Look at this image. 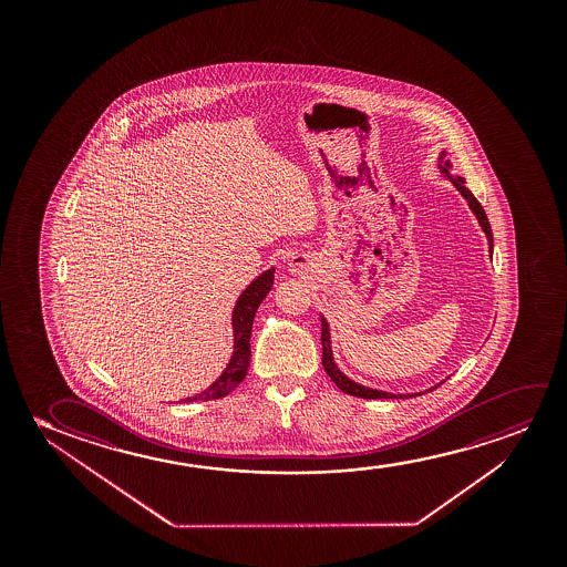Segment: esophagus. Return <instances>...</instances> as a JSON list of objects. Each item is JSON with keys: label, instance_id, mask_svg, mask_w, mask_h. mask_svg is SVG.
<instances>
[{"label": "esophagus", "instance_id": "34e87169", "mask_svg": "<svg viewBox=\"0 0 567 567\" xmlns=\"http://www.w3.org/2000/svg\"><path fill=\"white\" fill-rule=\"evenodd\" d=\"M303 269V259L300 257H295L292 261H290V271L292 272H302Z\"/></svg>", "mask_w": 567, "mask_h": 567}]
</instances>
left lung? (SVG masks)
<instances>
[{
    "mask_svg": "<svg viewBox=\"0 0 567 567\" xmlns=\"http://www.w3.org/2000/svg\"><path fill=\"white\" fill-rule=\"evenodd\" d=\"M440 168H442V174H445V176L451 179V184L457 187L461 195H463L466 202H468V207L473 209L474 215L478 218V223H481L482 230H484L486 238H488L489 254H492V248H494V236H492L488 217H486V213L482 209L481 203H478V199L471 194V189L465 186V179L461 178V176H451L450 161H445V164H440ZM321 347H323V358H321V362H323L327 375H329V378L334 381V385L341 389L342 393H347V395L360 396V399H409V396L424 395V393L393 395V393H388V391H378V389L364 388V385H360L357 381L349 380V378H347V375L337 368V364H334L333 350H331V337H329V326H327L326 318H321ZM435 388H437V385H435ZM430 391H432V389H430Z\"/></svg>",
    "mask_w": 567,
    "mask_h": 567,
    "instance_id": "8db88e82",
    "label": "left lung"
}]
</instances>
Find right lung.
<instances>
[{
  "label": "right lung",
  "instance_id": "right-lung-1",
  "mask_svg": "<svg viewBox=\"0 0 567 567\" xmlns=\"http://www.w3.org/2000/svg\"><path fill=\"white\" fill-rule=\"evenodd\" d=\"M272 280H275V269H269L264 275H259L241 292L233 311L234 352L230 362L226 365L225 372L218 375V380L209 385V389H205L199 395L187 396L186 401L220 399V396L228 395L244 381L248 373L249 360H251V350H249L251 326H254L259 303L264 302L265 296L269 295V290L272 288Z\"/></svg>",
  "mask_w": 567,
  "mask_h": 567
}]
</instances>
